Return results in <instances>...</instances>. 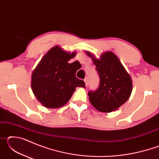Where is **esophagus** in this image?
<instances>
[{"label": "esophagus", "instance_id": "esophagus-1", "mask_svg": "<svg viewBox=\"0 0 159 159\" xmlns=\"http://www.w3.org/2000/svg\"><path fill=\"white\" fill-rule=\"evenodd\" d=\"M84 82H85V86H87L88 85V79L87 78H85V79H84Z\"/></svg>", "mask_w": 159, "mask_h": 159}]
</instances>
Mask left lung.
<instances>
[{
    "label": "left lung",
    "mask_w": 159,
    "mask_h": 159,
    "mask_svg": "<svg viewBox=\"0 0 159 159\" xmlns=\"http://www.w3.org/2000/svg\"><path fill=\"white\" fill-rule=\"evenodd\" d=\"M85 53L93 60L100 79L98 90L88 93L91 104L100 112L116 111L131 95L133 82L130 74L111 51L103 52L99 59L88 51Z\"/></svg>",
    "instance_id": "1"
}]
</instances>
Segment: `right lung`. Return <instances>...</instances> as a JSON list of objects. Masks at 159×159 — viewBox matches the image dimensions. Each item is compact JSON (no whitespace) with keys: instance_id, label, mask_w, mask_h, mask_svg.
Masks as SVG:
<instances>
[{"instance_id":"add662e5","label":"right lung","mask_w":159,"mask_h":159,"mask_svg":"<svg viewBox=\"0 0 159 159\" xmlns=\"http://www.w3.org/2000/svg\"><path fill=\"white\" fill-rule=\"evenodd\" d=\"M76 55V52H66L60 45H55L45 54L34 70L31 90L43 107L49 109L63 107L77 87H85L84 81L76 77L80 64L77 61L68 62Z\"/></svg>"}]
</instances>
